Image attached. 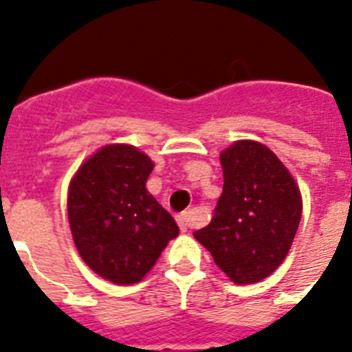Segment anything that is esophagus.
<instances>
[{
  "instance_id": "34e87169",
  "label": "esophagus",
  "mask_w": 352,
  "mask_h": 352,
  "mask_svg": "<svg viewBox=\"0 0 352 352\" xmlns=\"http://www.w3.org/2000/svg\"><path fill=\"white\" fill-rule=\"evenodd\" d=\"M177 223H179L180 230L182 231H188V228L192 226L195 219H192V214L191 212H182V214L177 215Z\"/></svg>"
}]
</instances>
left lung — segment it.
<instances>
[{
  "label": "left lung",
  "mask_w": 352,
  "mask_h": 352,
  "mask_svg": "<svg viewBox=\"0 0 352 352\" xmlns=\"http://www.w3.org/2000/svg\"><path fill=\"white\" fill-rule=\"evenodd\" d=\"M223 195L210 223L192 235L235 284L274 274L293 243L302 195L267 145L240 140L221 153Z\"/></svg>",
  "instance_id": "1"
}]
</instances>
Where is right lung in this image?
I'll list each match as a JSON object with an SVG mask.
<instances>
[{
  "label": "right lung",
  "instance_id": "1",
  "mask_svg": "<svg viewBox=\"0 0 352 352\" xmlns=\"http://www.w3.org/2000/svg\"><path fill=\"white\" fill-rule=\"evenodd\" d=\"M154 163L126 144L101 147L69 182L68 219L85 265L113 284H137L179 226L145 188Z\"/></svg>",
  "mask_w": 352,
  "mask_h": 352
}]
</instances>
